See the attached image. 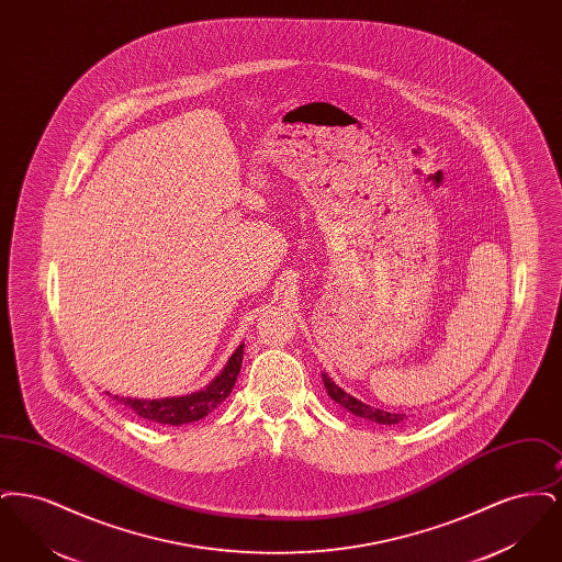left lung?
<instances>
[{
    "label": "left lung",
    "instance_id": "left-lung-1",
    "mask_svg": "<svg viewBox=\"0 0 562 562\" xmlns=\"http://www.w3.org/2000/svg\"><path fill=\"white\" fill-rule=\"evenodd\" d=\"M322 379H324V387H326V392H328V396L333 398V401L337 402V404H341L344 408H348L349 413H353L356 417H362V419H369V422H373V424H381V426H394V424H401L402 419L406 417V415H401V413H387V411H381V408H374V406H369V404H364L362 401H358V398H353V396H349L348 392H344L328 374H322Z\"/></svg>",
    "mask_w": 562,
    "mask_h": 562
}]
</instances>
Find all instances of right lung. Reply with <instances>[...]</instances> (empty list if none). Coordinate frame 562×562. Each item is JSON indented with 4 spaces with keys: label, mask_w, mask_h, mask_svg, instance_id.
Returning a JSON list of instances; mask_svg holds the SVG:
<instances>
[{
    "label": "right lung",
    "mask_w": 562,
    "mask_h": 562,
    "mask_svg": "<svg viewBox=\"0 0 562 562\" xmlns=\"http://www.w3.org/2000/svg\"><path fill=\"white\" fill-rule=\"evenodd\" d=\"M241 356H244V344L232 353L229 362L221 373L214 376L211 385L189 396L164 398V401H138V398H120V396H113V398L128 406L138 417L164 424V426H183L191 422H200L229 396L240 373Z\"/></svg>",
    "instance_id": "add662e5"
}]
</instances>
